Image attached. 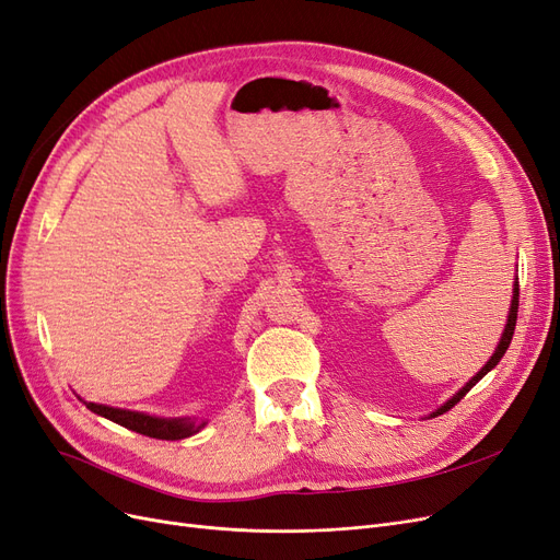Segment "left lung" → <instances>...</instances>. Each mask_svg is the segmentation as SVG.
<instances>
[{"mask_svg":"<svg viewBox=\"0 0 560 560\" xmlns=\"http://www.w3.org/2000/svg\"><path fill=\"white\" fill-rule=\"evenodd\" d=\"M517 310H520V284L517 282H514V292H512V303H510V315H508V324H505V330H503V335H501V342H499V347H497V351L494 353H491V358H489V361H487V365L471 378V382H468L464 388H459L448 401H445V405L443 407H439L434 413H432V418H436V416H441V413H445V411H451L455 405H457V401L468 393V390H471L478 382H480V378L489 372V370H494L497 365H499V361H501V358H503V353L508 351V347H510V342H512V335H514V324H517Z\"/></svg>","mask_w":560,"mask_h":560,"instance_id":"obj_1","label":"left lung"}]
</instances>
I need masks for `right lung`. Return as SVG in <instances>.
Listing matches in <instances>:
<instances>
[{"label": "right lung", "instance_id": "1", "mask_svg": "<svg viewBox=\"0 0 560 560\" xmlns=\"http://www.w3.org/2000/svg\"><path fill=\"white\" fill-rule=\"evenodd\" d=\"M84 405L89 411H94L112 422H117L126 430H132V432L151 436V439H163V441H178V439L192 436L207 424V422H195L192 418H159V416H149L142 411H128V409L94 405V401H84Z\"/></svg>", "mask_w": 560, "mask_h": 560}]
</instances>
